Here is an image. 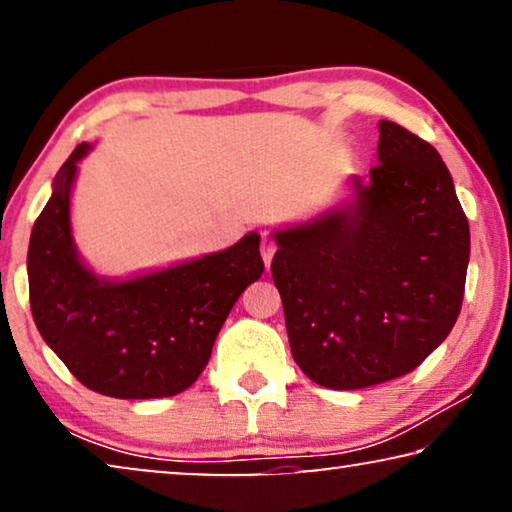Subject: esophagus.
Masks as SVG:
<instances>
[{
    "instance_id": "esophagus-1",
    "label": "esophagus",
    "mask_w": 512,
    "mask_h": 512,
    "mask_svg": "<svg viewBox=\"0 0 512 512\" xmlns=\"http://www.w3.org/2000/svg\"><path fill=\"white\" fill-rule=\"evenodd\" d=\"M275 251H277L275 242L268 240V237H263V242H261V256H263V263H265V268H270L272 258H275Z\"/></svg>"
}]
</instances>
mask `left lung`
<instances>
[{
	"mask_svg": "<svg viewBox=\"0 0 512 512\" xmlns=\"http://www.w3.org/2000/svg\"><path fill=\"white\" fill-rule=\"evenodd\" d=\"M370 179L349 198L272 233V279L293 361L326 389H363L415 370L464 300L471 230L429 142L380 121Z\"/></svg>",
	"mask_w": 512,
	"mask_h": 512,
	"instance_id": "8db88e82",
	"label": "left lung"
}]
</instances>
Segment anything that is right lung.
I'll return each mask as SVG.
<instances>
[{
	"label": "right lung",
	"mask_w": 512,
	"mask_h": 512,
	"mask_svg": "<svg viewBox=\"0 0 512 512\" xmlns=\"http://www.w3.org/2000/svg\"><path fill=\"white\" fill-rule=\"evenodd\" d=\"M93 144L53 179L27 249L32 317L72 375L114 398L177 396L205 370L235 300L263 275L261 235L128 279L95 275L72 233V188Z\"/></svg>",
	"instance_id": "add662e5"
}]
</instances>
